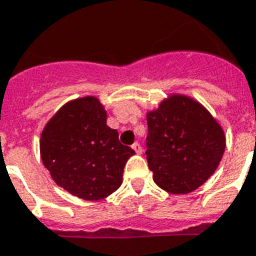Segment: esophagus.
Segmentation results:
<instances>
[{
	"mask_svg": "<svg viewBox=\"0 0 256 256\" xmlns=\"http://www.w3.org/2000/svg\"><path fill=\"white\" fill-rule=\"evenodd\" d=\"M132 147V150H134L135 152L138 154V155H140V154H142V147H140V144H139V143H134Z\"/></svg>",
	"mask_w": 256,
	"mask_h": 256,
	"instance_id": "34e87169",
	"label": "esophagus"
}]
</instances>
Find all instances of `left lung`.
I'll return each instance as SVG.
<instances>
[{"label":"left lung","instance_id":"left-lung-1","mask_svg":"<svg viewBox=\"0 0 256 256\" xmlns=\"http://www.w3.org/2000/svg\"><path fill=\"white\" fill-rule=\"evenodd\" d=\"M147 162L155 184L172 194L196 190L216 172L226 147L224 128L190 96L171 93L146 113Z\"/></svg>","mask_w":256,"mask_h":256}]
</instances>
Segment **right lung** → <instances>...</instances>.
I'll use <instances>...</instances> for the list:
<instances>
[{"label":"right lung","mask_w":256,"mask_h":256,"mask_svg":"<svg viewBox=\"0 0 256 256\" xmlns=\"http://www.w3.org/2000/svg\"><path fill=\"white\" fill-rule=\"evenodd\" d=\"M39 148L54 182L86 201L116 192L124 180V164L135 154L108 126L106 110L96 96L64 104L46 124Z\"/></svg>","instance_id":"1"}]
</instances>
